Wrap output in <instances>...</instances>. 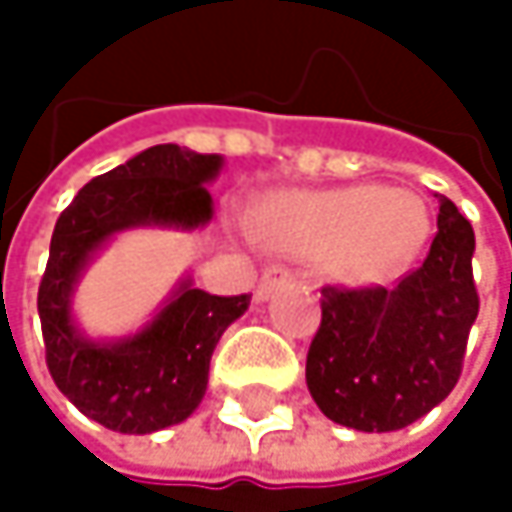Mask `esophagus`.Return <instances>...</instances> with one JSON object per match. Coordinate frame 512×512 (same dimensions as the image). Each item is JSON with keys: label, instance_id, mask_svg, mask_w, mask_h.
Here are the masks:
<instances>
[{"label": "esophagus", "instance_id": "esophagus-1", "mask_svg": "<svg viewBox=\"0 0 512 512\" xmlns=\"http://www.w3.org/2000/svg\"><path fill=\"white\" fill-rule=\"evenodd\" d=\"M293 275L287 272V269H281V266H269L266 272H263V278H260V284H257V296L260 299H266L278 284H284V281H290Z\"/></svg>", "mask_w": 512, "mask_h": 512}]
</instances>
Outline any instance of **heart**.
<instances>
[{"label": "heart", "instance_id": "1", "mask_svg": "<svg viewBox=\"0 0 512 512\" xmlns=\"http://www.w3.org/2000/svg\"><path fill=\"white\" fill-rule=\"evenodd\" d=\"M260 231L278 249L326 255L344 278H373L397 266L424 234V210L379 186L287 192L266 204Z\"/></svg>", "mask_w": 512, "mask_h": 512}]
</instances>
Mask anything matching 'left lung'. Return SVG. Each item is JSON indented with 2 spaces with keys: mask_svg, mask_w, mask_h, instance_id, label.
I'll list each match as a JSON object with an SVG mask.
<instances>
[{
  "mask_svg": "<svg viewBox=\"0 0 512 512\" xmlns=\"http://www.w3.org/2000/svg\"><path fill=\"white\" fill-rule=\"evenodd\" d=\"M474 231L439 195V231L421 266L391 290L326 284L305 379L335 424L388 433L439 406L460 382L480 296L471 272Z\"/></svg>",
  "mask_w": 512,
  "mask_h": 512,
  "instance_id": "left-lung-1",
  "label": "left lung"
}]
</instances>
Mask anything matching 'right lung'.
Here are the masks:
<instances>
[{
  "label": "right lung",
  "instance_id": "right-lung-1",
  "mask_svg": "<svg viewBox=\"0 0 512 512\" xmlns=\"http://www.w3.org/2000/svg\"><path fill=\"white\" fill-rule=\"evenodd\" d=\"M222 156L156 145L94 177L61 210L38 287L47 367L58 391L115 433H154L180 424L207 391L210 356L252 296H210L183 287L136 338L100 347L76 335L70 290L88 255L133 225H204L213 213L207 180Z\"/></svg>",
  "mask_w": 512,
  "mask_h": 512
}]
</instances>
